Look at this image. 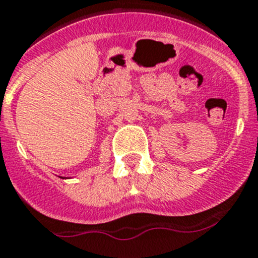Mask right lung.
<instances>
[{
	"label": "right lung",
	"mask_w": 258,
	"mask_h": 258,
	"mask_svg": "<svg viewBox=\"0 0 258 258\" xmlns=\"http://www.w3.org/2000/svg\"><path fill=\"white\" fill-rule=\"evenodd\" d=\"M62 178H63V176H62Z\"/></svg>",
	"instance_id": "right-lung-1"
}]
</instances>
